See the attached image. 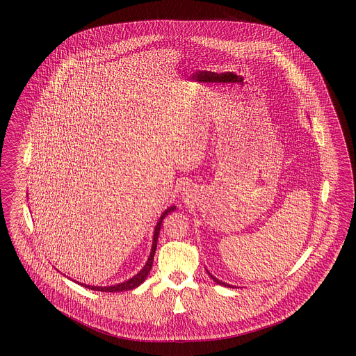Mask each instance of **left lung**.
<instances>
[{
    "instance_id": "8db88e82",
    "label": "left lung",
    "mask_w": 356,
    "mask_h": 356,
    "mask_svg": "<svg viewBox=\"0 0 356 356\" xmlns=\"http://www.w3.org/2000/svg\"><path fill=\"white\" fill-rule=\"evenodd\" d=\"M207 272H208V275H209V276H211V277H212V280H213V282H215V283H218V284H219V286H224V287H228V288H234V286H231V284H227V283H224V282H220V280H219V279H218V277H215V276H213V275H212V273H211V272L208 271V270H207Z\"/></svg>"
}]
</instances>
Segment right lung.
<instances>
[{
	"mask_svg": "<svg viewBox=\"0 0 356 356\" xmlns=\"http://www.w3.org/2000/svg\"><path fill=\"white\" fill-rule=\"evenodd\" d=\"M176 209V207L175 205H172V207H168L164 212H163V215L160 216V219L157 221V224H156V227H154V232H153V238H152V248H151V254L148 256V260H147V263H145V266L141 268V271L138 272L137 275H135L134 277H131V279H128L127 282H124V283H120V284H115V286H106V287H99V286H89V284H84V283H79L77 282V284H80V286H83L85 288H89V289H93V291H102V292H122V291H129V289H134V288L138 287L140 284H143L144 283V280L147 279V276H148V273L151 271V268H152L153 264V257H154V252H156V247H157V238H159V234H160V228H161V222H163V219L170 213V212H173ZM73 282H76V280H73Z\"/></svg>",
	"mask_w": 356,
	"mask_h": 356,
	"instance_id": "add662e5",
	"label": "right lung"
}]
</instances>
